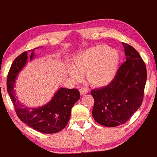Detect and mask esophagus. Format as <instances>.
<instances>
[{
    "mask_svg": "<svg viewBox=\"0 0 157 157\" xmlns=\"http://www.w3.org/2000/svg\"><path fill=\"white\" fill-rule=\"evenodd\" d=\"M79 91H80V94H82V95H83V94H86L88 92L87 89H86V88L80 89V90Z\"/></svg>",
    "mask_w": 157,
    "mask_h": 157,
    "instance_id": "esophagus-1",
    "label": "esophagus"
}]
</instances>
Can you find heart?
Masks as SVG:
<instances>
[{"label": "heart", "mask_w": 157, "mask_h": 157, "mask_svg": "<svg viewBox=\"0 0 157 157\" xmlns=\"http://www.w3.org/2000/svg\"><path fill=\"white\" fill-rule=\"evenodd\" d=\"M119 63L117 50L108 49L105 44H98L75 55L73 67L69 74L75 81H81L86 74L88 82L94 87L107 86L115 77Z\"/></svg>", "instance_id": "b5f03b06"}]
</instances>
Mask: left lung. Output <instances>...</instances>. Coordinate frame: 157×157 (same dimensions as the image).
Instances as JSON below:
<instances>
[{
	"label": "left lung",
	"instance_id": "1",
	"mask_svg": "<svg viewBox=\"0 0 157 157\" xmlns=\"http://www.w3.org/2000/svg\"><path fill=\"white\" fill-rule=\"evenodd\" d=\"M126 61L108 86L91 91L94 105L92 117L105 127L127 122L140 108L147 78L146 64L132 46L122 43Z\"/></svg>",
	"mask_w": 157,
	"mask_h": 157
}]
</instances>
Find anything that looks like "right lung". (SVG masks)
Segmentation results:
<instances>
[{
  "label": "right lung",
  "mask_w": 157,
  "mask_h": 157,
  "mask_svg": "<svg viewBox=\"0 0 157 157\" xmlns=\"http://www.w3.org/2000/svg\"><path fill=\"white\" fill-rule=\"evenodd\" d=\"M32 52L30 60L34 57ZM28 60V52L19 55L9 70L7 76V91L9 92L15 111L19 119L28 127L46 134L57 133L67 124L71 115V108L80 98L76 89L60 88L54 95L51 101L38 108H28L17 100L14 84L18 73Z\"/></svg>",
  "instance_id": "add662e5"
}]
</instances>
